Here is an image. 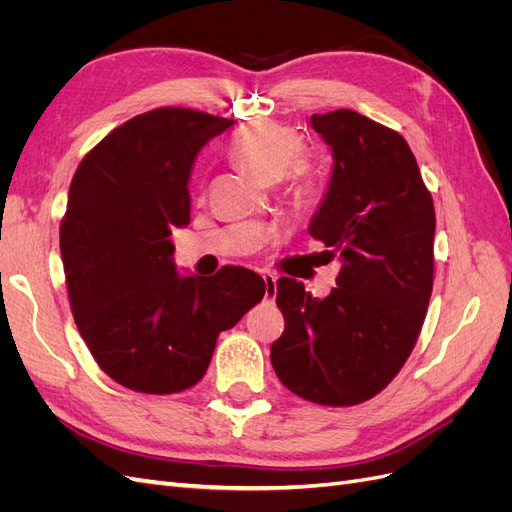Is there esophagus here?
I'll return each mask as SVG.
<instances>
[{"label": "esophagus", "instance_id": "obj_1", "mask_svg": "<svg viewBox=\"0 0 512 512\" xmlns=\"http://www.w3.org/2000/svg\"><path fill=\"white\" fill-rule=\"evenodd\" d=\"M262 280H265V299L267 301H275V297H277V280H275V275H271V273H262Z\"/></svg>", "mask_w": 512, "mask_h": 512}]
</instances>
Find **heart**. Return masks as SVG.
I'll return each mask as SVG.
<instances>
[{
  "label": "heart",
  "instance_id": "heart-1",
  "mask_svg": "<svg viewBox=\"0 0 512 512\" xmlns=\"http://www.w3.org/2000/svg\"><path fill=\"white\" fill-rule=\"evenodd\" d=\"M303 136L275 121H256L232 138L230 153L237 164L265 183L282 181L294 207L314 205L322 194V173L303 156Z\"/></svg>",
  "mask_w": 512,
  "mask_h": 512
}]
</instances>
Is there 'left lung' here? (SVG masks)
Here are the masks:
<instances>
[{
  "mask_svg": "<svg viewBox=\"0 0 512 512\" xmlns=\"http://www.w3.org/2000/svg\"><path fill=\"white\" fill-rule=\"evenodd\" d=\"M335 168L309 235L342 258L337 288L314 299L277 280L286 329L271 363L288 391L356 406L399 374L421 335L433 288V198L406 138L350 108L312 115Z\"/></svg>",
  "mask_w": 512,
  "mask_h": 512,
  "instance_id": "1",
  "label": "left lung"
}]
</instances>
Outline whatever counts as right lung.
Listing matches in <instances>:
<instances>
[{"label":"right lung","mask_w":512,"mask_h":512,"mask_svg":"<svg viewBox=\"0 0 512 512\" xmlns=\"http://www.w3.org/2000/svg\"><path fill=\"white\" fill-rule=\"evenodd\" d=\"M232 123L153 108L108 132L72 177L59 226L70 309L100 369L126 389H192L218 335L265 297V280L243 267L181 277L168 239L190 222L196 153Z\"/></svg>","instance_id":"right-lung-1"}]
</instances>
